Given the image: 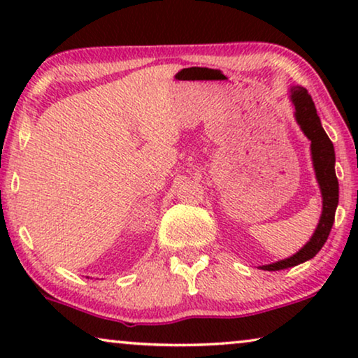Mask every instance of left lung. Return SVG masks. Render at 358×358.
Wrapping results in <instances>:
<instances>
[{
	"mask_svg": "<svg viewBox=\"0 0 358 358\" xmlns=\"http://www.w3.org/2000/svg\"><path fill=\"white\" fill-rule=\"evenodd\" d=\"M290 101L293 107H295L296 124L300 125L303 134L306 138L311 141V161L313 168H315L316 180L320 185L321 197H322V212L320 217V223L313 233L305 246L300 251L293 254V256L282 259V261L266 264L259 268L262 271H283V268L295 267L298 264H303L310 261L321 251L324 246L327 236H329L332 223H334L336 208L339 203V182L336 178V153L334 145L326 135L324 129H322L320 117H317L315 102H313L311 96L308 91L301 86H292L290 87Z\"/></svg>",
	"mask_w": 358,
	"mask_h": 358,
	"instance_id": "1",
	"label": "left lung"
}]
</instances>
